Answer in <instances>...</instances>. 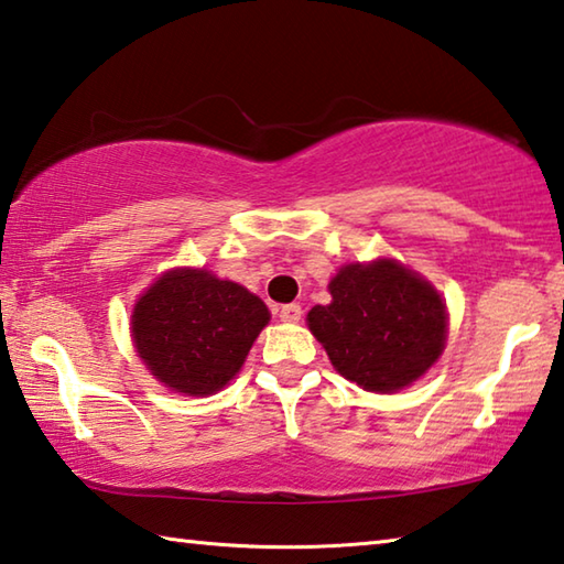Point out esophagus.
I'll return each mask as SVG.
<instances>
[{
	"label": "esophagus",
	"mask_w": 564,
	"mask_h": 564,
	"mask_svg": "<svg viewBox=\"0 0 564 564\" xmlns=\"http://www.w3.org/2000/svg\"><path fill=\"white\" fill-rule=\"evenodd\" d=\"M280 319L288 324H297L302 319V307L300 304H284V307H280Z\"/></svg>",
	"instance_id": "obj_1"
}]
</instances>
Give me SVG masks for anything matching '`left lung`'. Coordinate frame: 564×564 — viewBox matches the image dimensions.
Returning a JSON list of instances; mask_svg holds the SVG:
<instances>
[{"mask_svg": "<svg viewBox=\"0 0 564 564\" xmlns=\"http://www.w3.org/2000/svg\"><path fill=\"white\" fill-rule=\"evenodd\" d=\"M310 332L344 379L393 393L421 379L446 347L448 314L433 284L397 260L351 262L332 276Z\"/></svg>", "mask_w": 564, "mask_h": 564, "instance_id": "1", "label": "left lung"}]
</instances>
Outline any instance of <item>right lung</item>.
<instances>
[{
  "label": "right lung",
  "mask_w": 564,
  "mask_h": 564,
  "mask_svg": "<svg viewBox=\"0 0 564 564\" xmlns=\"http://www.w3.org/2000/svg\"><path fill=\"white\" fill-rule=\"evenodd\" d=\"M267 322V304L242 284L181 267L135 302L131 337L145 369L167 389L210 397L242 369Z\"/></svg>",
  "instance_id": "right-lung-1"
}]
</instances>
